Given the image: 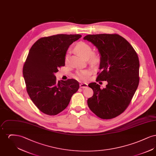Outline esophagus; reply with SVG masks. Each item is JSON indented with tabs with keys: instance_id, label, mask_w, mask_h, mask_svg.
Segmentation results:
<instances>
[{
	"instance_id": "obj_1",
	"label": "esophagus",
	"mask_w": 156,
	"mask_h": 156,
	"mask_svg": "<svg viewBox=\"0 0 156 156\" xmlns=\"http://www.w3.org/2000/svg\"><path fill=\"white\" fill-rule=\"evenodd\" d=\"M80 87L81 88H86L88 87V84L85 83H81L80 84Z\"/></svg>"
}]
</instances>
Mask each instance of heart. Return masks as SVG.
<instances>
[{
	"label": "heart",
	"mask_w": 156,
	"mask_h": 156,
	"mask_svg": "<svg viewBox=\"0 0 156 156\" xmlns=\"http://www.w3.org/2000/svg\"><path fill=\"white\" fill-rule=\"evenodd\" d=\"M75 51L80 54L84 58H89L90 61L93 63L97 62L98 60V57L96 54L92 53V49L91 47L86 43L80 42L75 47ZM66 62L68 61V57H66ZM90 71L88 69L81 70L78 71L76 75V78L79 80L86 81L88 79Z\"/></svg>",
	"instance_id": "b5f03b06"
}]
</instances>
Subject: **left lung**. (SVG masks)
I'll return each mask as SVG.
<instances>
[{
    "mask_svg": "<svg viewBox=\"0 0 156 156\" xmlns=\"http://www.w3.org/2000/svg\"><path fill=\"white\" fill-rule=\"evenodd\" d=\"M96 46L101 54L97 82L107 81L101 89L96 82L88 86L94 95L88 99L89 109L98 117L111 119L125 111L139 83V60L133 47L117 34H90L83 37Z\"/></svg>",
    "mask_w": 156,
    "mask_h": 156,
    "instance_id": "1",
    "label": "left lung"
}]
</instances>
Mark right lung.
<instances>
[{
	"instance_id": "right-lung-1",
	"label": "right lung",
	"mask_w": 156,
	"mask_h": 156,
	"mask_svg": "<svg viewBox=\"0 0 156 156\" xmlns=\"http://www.w3.org/2000/svg\"><path fill=\"white\" fill-rule=\"evenodd\" d=\"M80 34H57L38 39L32 45L23 68L27 92L40 111L56 115L64 111L80 87L74 79L57 81L55 74L65 66L69 46Z\"/></svg>"
}]
</instances>
